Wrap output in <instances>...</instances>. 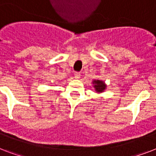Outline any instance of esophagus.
<instances>
[{"label":"esophagus","instance_id":"1","mask_svg":"<svg viewBox=\"0 0 156 156\" xmlns=\"http://www.w3.org/2000/svg\"><path fill=\"white\" fill-rule=\"evenodd\" d=\"M80 76H81V73H79V72H75V73H74V78H77V79L80 78Z\"/></svg>","mask_w":156,"mask_h":156}]
</instances>
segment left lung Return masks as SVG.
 <instances>
[{"instance_id":"left-lung-1","label":"left lung","mask_w":156,"mask_h":156,"mask_svg":"<svg viewBox=\"0 0 156 156\" xmlns=\"http://www.w3.org/2000/svg\"><path fill=\"white\" fill-rule=\"evenodd\" d=\"M92 83L94 84V87L97 93L104 92V90L106 89V84L104 83V81L94 80Z\"/></svg>"}]
</instances>
